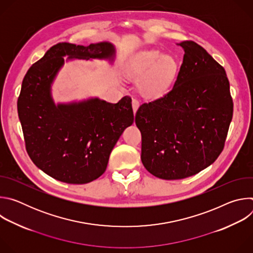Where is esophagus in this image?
I'll list each match as a JSON object with an SVG mask.
<instances>
[{
    "mask_svg": "<svg viewBox=\"0 0 253 253\" xmlns=\"http://www.w3.org/2000/svg\"><path fill=\"white\" fill-rule=\"evenodd\" d=\"M139 105H140V103H139V101H138L137 99H133V100H132V107H133V111H134V113H136V111H137V109H138Z\"/></svg>",
    "mask_w": 253,
    "mask_h": 253,
    "instance_id": "1",
    "label": "esophagus"
}]
</instances>
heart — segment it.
I'll return each mask as SVG.
<instances>
[{
  "label": "heart",
  "mask_w": 253,
  "mask_h": 253,
  "mask_svg": "<svg viewBox=\"0 0 253 253\" xmlns=\"http://www.w3.org/2000/svg\"><path fill=\"white\" fill-rule=\"evenodd\" d=\"M177 70L176 59L158 50L139 52L130 58L125 66L127 77L140 82L139 89L147 97L163 95L173 82Z\"/></svg>",
  "instance_id": "heart-1"
}]
</instances>
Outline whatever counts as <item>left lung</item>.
<instances>
[{"label": "left lung", "mask_w": 253, "mask_h": 253, "mask_svg": "<svg viewBox=\"0 0 253 253\" xmlns=\"http://www.w3.org/2000/svg\"><path fill=\"white\" fill-rule=\"evenodd\" d=\"M177 45L184 57L172 90L135 116L142 163L165 180L195 175L217 159L233 115L224 68L195 42Z\"/></svg>", "instance_id": "left-lung-1"}]
</instances>
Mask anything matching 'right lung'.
<instances>
[{"mask_svg": "<svg viewBox=\"0 0 253 253\" xmlns=\"http://www.w3.org/2000/svg\"><path fill=\"white\" fill-rule=\"evenodd\" d=\"M115 57L110 42L86 47L59 43L24 77L18 115L27 152L36 166L59 181L85 184L100 177L120 136L133 124L134 114L128 96L115 104L98 97L56 104L52 85L69 61L98 59L113 64Z\"/></svg>", "mask_w": 253, "mask_h": 253, "instance_id": "1", "label": "right lung"}]
</instances>
